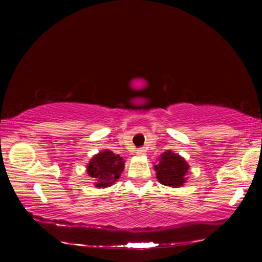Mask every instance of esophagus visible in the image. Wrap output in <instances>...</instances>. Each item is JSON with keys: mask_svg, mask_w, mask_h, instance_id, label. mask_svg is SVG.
Returning <instances> with one entry per match:
<instances>
[{"mask_svg": "<svg viewBox=\"0 0 262 262\" xmlns=\"http://www.w3.org/2000/svg\"><path fill=\"white\" fill-rule=\"evenodd\" d=\"M145 152H147V151H145L143 148H140V149L136 150V154L139 155V156H143V155H145Z\"/></svg>", "mask_w": 262, "mask_h": 262, "instance_id": "obj_1", "label": "esophagus"}]
</instances>
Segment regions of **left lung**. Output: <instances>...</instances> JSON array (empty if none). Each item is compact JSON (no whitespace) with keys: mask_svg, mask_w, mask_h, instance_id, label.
<instances>
[{"mask_svg":"<svg viewBox=\"0 0 262 262\" xmlns=\"http://www.w3.org/2000/svg\"><path fill=\"white\" fill-rule=\"evenodd\" d=\"M155 170L157 172L156 177L159 183L171 187H178L185 183L188 164L179 155L166 150L159 158V163L155 165Z\"/></svg>","mask_w":262,"mask_h":262,"instance_id":"left-lung-1","label":"left lung"}]
</instances>
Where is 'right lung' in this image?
Instances as JSON below:
<instances>
[{"mask_svg": "<svg viewBox=\"0 0 262 262\" xmlns=\"http://www.w3.org/2000/svg\"><path fill=\"white\" fill-rule=\"evenodd\" d=\"M123 166L125 162L122 157L105 150L91 159L88 165V173L97 181L95 183L97 187H108L120 178Z\"/></svg>", "mask_w": 262, "mask_h": 262, "instance_id": "1", "label": "right lung"}]
</instances>
